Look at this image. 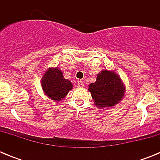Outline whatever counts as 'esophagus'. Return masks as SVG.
<instances>
[{
    "label": "esophagus",
    "instance_id": "obj_1",
    "mask_svg": "<svg viewBox=\"0 0 160 160\" xmlns=\"http://www.w3.org/2000/svg\"><path fill=\"white\" fill-rule=\"evenodd\" d=\"M78 87H79V88H82V87H84V82H83L82 81H78Z\"/></svg>",
    "mask_w": 160,
    "mask_h": 160
}]
</instances>
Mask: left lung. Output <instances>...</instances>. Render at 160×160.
Wrapping results in <instances>:
<instances>
[{
    "label": "left lung",
    "mask_w": 160,
    "mask_h": 160,
    "mask_svg": "<svg viewBox=\"0 0 160 160\" xmlns=\"http://www.w3.org/2000/svg\"><path fill=\"white\" fill-rule=\"evenodd\" d=\"M88 90L98 107H109L121 101L125 87L114 72L102 70L98 74L96 82L89 85Z\"/></svg>",
    "instance_id": "8db88e82"
}]
</instances>
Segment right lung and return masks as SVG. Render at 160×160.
<instances>
[{
  "label": "right lung",
  "mask_w": 160,
  "mask_h": 160,
  "mask_svg": "<svg viewBox=\"0 0 160 160\" xmlns=\"http://www.w3.org/2000/svg\"><path fill=\"white\" fill-rule=\"evenodd\" d=\"M42 87L48 97L58 102L64 98L73 86L58 68H49L42 77Z\"/></svg>",
  "instance_id": "right-lung-1"
}]
</instances>
